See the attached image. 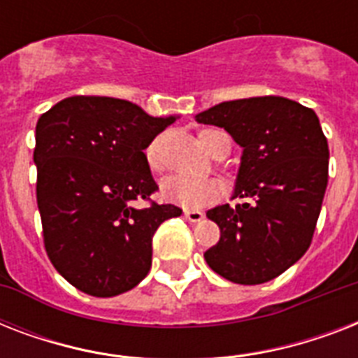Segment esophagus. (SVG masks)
Masks as SVG:
<instances>
[{
  "label": "esophagus",
  "mask_w": 358,
  "mask_h": 358,
  "mask_svg": "<svg viewBox=\"0 0 358 358\" xmlns=\"http://www.w3.org/2000/svg\"><path fill=\"white\" fill-rule=\"evenodd\" d=\"M184 215L187 221H191V223H199V221L204 219V213H202L201 210H185Z\"/></svg>",
  "instance_id": "esophagus-1"
}]
</instances>
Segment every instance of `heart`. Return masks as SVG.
<instances>
[{
  "mask_svg": "<svg viewBox=\"0 0 358 358\" xmlns=\"http://www.w3.org/2000/svg\"><path fill=\"white\" fill-rule=\"evenodd\" d=\"M199 141H201V145L215 157L219 156V152L223 150V143L224 141H229V137H227L223 131H219V129L206 128L199 134ZM145 159L146 165H148L152 171H156V173L163 171V167H165V162H163V137H156L150 145L146 146ZM221 189H223V187H221V184H219L217 180H196L187 178V176H171V178L165 180L162 185L163 196H165L167 201L176 202V204H180V206L184 208L206 206L208 202H212L213 199H217Z\"/></svg>",
  "mask_w": 358,
  "mask_h": 358,
  "instance_id": "obj_1",
  "label": "heart"
}]
</instances>
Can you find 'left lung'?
I'll list each match as a JSON object with an SVG mask.
<instances>
[{
  "label": "left lung",
  "instance_id": "1",
  "mask_svg": "<svg viewBox=\"0 0 358 358\" xmlns=\"http://www.w3.org/2000/svg\"><path fill=\"white\" fill-rule=\"evenodd\" d=\"M243 146L236 196L210 210L221 239L204 252L213 271L236 284H262L294 266L310 247L329 178V145L310 108L256 96L196 115Z\"/></svg>",
  "mask_w": 358,
  "mask_h": 358
}]
</instances>
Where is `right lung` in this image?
<instances>
[{"label": "right lung", "instance_id": "right-lung-1", "mask_svg": "<svg viewBox=\"0 0 358 358\" xmlns=\"http://www.w3.org/2000/svg\"><path fill=\"white\" fill-rule=\"evenodd\" d=\"M173 122L108 96L64 98L36 122L44 249L74 288L113 297L150 271L152 236L182 210L150 199L157 184L145 150ZM135 200L147 206L134 207Z\"/></svg>", "mask_w": 358, "mask_h": 358}]
</instances>
